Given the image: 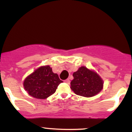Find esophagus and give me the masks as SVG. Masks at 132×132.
Masks as SVG:
<instances>
[{
	"label": "esophagus",
	"mask_w": 132,
	"mask_h": 132,
	"mask_svg": "<svg viewBox=\"0 0 132 132\" xmlns=\"http://www.w3.org/2000/svg\"><path fill=\"white\" fill-rule=\"evenodd\" d=\"M64 82H66V84H70V80H69V79H67L64 80Z\"/></svg>",
	"instance_id": "esophagus-1"
}]
</instances>
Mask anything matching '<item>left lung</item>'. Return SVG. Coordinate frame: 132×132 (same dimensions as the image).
Instances as JSON below:
<instances>
[{
	"instance_id": "obj_1",
	"label": "left lung",
	"mask_w": 132,
	"mask_h": 132,
	"mask_svg": "<svg viewBox=\"0 0 132 132\" xmlns=\"http://www.w3.org/2000/svg\"><path fill=\"white\" fill-rule=\"evenodd\" d=\"M71 88L76 94L90 97L97 94L102 89L103 81L96 72L84 66L79 68L72 75Z\"/></svg>"
}]
</instances>
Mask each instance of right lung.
I'll use <instances>...</instances> for the list:
<instances>
[{
	"label": "right lung",
	"instance_id": "obj_1",
	"mask_svg": "<svg viewBox=\"0 0 132 132\" xmlns=\"http://www.w3.org/2000/svg\"><path fill=\"white\" fill-rule=\"evenodd\" d=\"M63 82L50 66H42L25 79L23 86L28 94L35 98L45 99L54 94Z\"/></svg>",
	"mask_w": 132,
	"mask_h": 132
}]
</instances>
